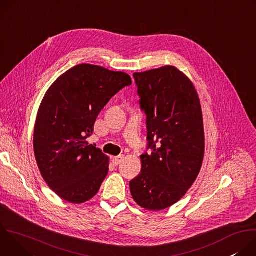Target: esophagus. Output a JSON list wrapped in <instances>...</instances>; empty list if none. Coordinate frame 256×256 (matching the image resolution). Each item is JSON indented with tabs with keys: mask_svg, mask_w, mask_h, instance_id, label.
Returning a JSON list of instances; mask_svg holds the SVG:
<instances>
[{
	"mask_svg": "<svg viewBox=\"0 0 256 256\" xmlns=\"http://www.w3.org/2000/svg\"><path fill=\"white\" fill-rule=\"evenodd\" d=\"M122 160H124V156L120 155V156H116V157L112 158V163H114V165L118 166V164H120L122 162Z\"/></svg>",
	"mask_w": 256,
	"mask_h": 256,
	"instance_id": "obj_1",
	"label": "esophagus"
}]
</instances>
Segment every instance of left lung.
Here are the masks:
<instances>
[{"instance_id": "1", "label": "left lung", "mask_w": 256, "mask_h": 256, "mask_svg": "<svg viewBox=\"0 0 256 256\" xmlns=\"http://www.w3.org/2000/svg\"><path fill=\"white\" fill-rule=\"evenodd\" d=\"M140 107L147 120V150L140 173L130 180L134 202L150 210L167 208L190 188L202 168V107L190 80L175 66L134 72Z\"/></svg>"}]
</instances>
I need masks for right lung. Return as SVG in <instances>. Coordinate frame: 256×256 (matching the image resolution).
<instances>
[{
    "label": "right lung",
    "instance_id": "1",
    "mask_svg": "<svg viewBox=\"0 0 256 256\" xmlns=\"http://www.w3.org/2000/svg\"><path fill=\"white\" fill-rule=\"evenodd\" d=\"M130 85L126 72L82 64L46 93L34 128V154L48 186L62 200L82 204L98 192L108 173V157L86 138L108 101Z\"/></svg>",
    "mask_w": 256,
    "mask_h": 256
}]
</instances>
